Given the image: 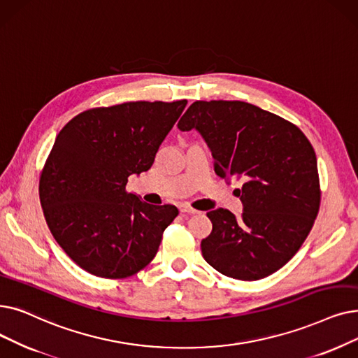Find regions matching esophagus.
Instances as JSON below:
<instances>
[{"label": "esophagus", "instance_id": "esophagus-1", "mask_svg": "<svg viewBox=\"0 0 358 358\" xmlns=\"http://www.w3.org/2000/svg\"><path fill=\"white\" fill-rule=\"evenodd\" d=\"M180 212H181V213H187V215H196V213H199V210H196V209H193V208H190V206H187V205H181V206H180Z\"/></svg>", "mask_w": 358, "mask_h": 358}]
</instances>
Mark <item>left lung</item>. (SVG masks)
Listing matches in <instances>:
<instances>
[{
    "mask_svg": "<svg viewBox=\"0 0 358 358\" xmlns=\"http://www.w3.org/2000/svg\"><path fill=\"white\" fill-rule=\"evenodd\" d=\"M196 130L213 157L216 176L241 180V216L208 212L212 232L201 255L212 268L241 281L281 269L299 252L319 212L313 146L287 120L243 101H196L178 121Z\"/></svg>",
    "mask_w": 358,
    "mask_h": 358,
    "instance_id": "left-lung-1",
    "label": "left lung"
}]
</instances>
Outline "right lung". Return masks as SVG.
Wrapping results in <instances>:
<instances>
[{
	"label": "right lung",
	"mask_w": 358,
	"mask_h": 358,
	"mask_svg": "<svg viewBox=\"0 0 358 358\" xmlns=\"http://www.w3.org/2000/svg\"><path fill=\"white\" fill-rule=\"evenodd\" d=\"M187 101L126 102L69 121L55 138L39 181L54 238L86 272L127 278L155 257L173 205L127 193L129 177L148 171Z\"/></svg>",
	"instance_id": "right-lung-1"
}]
</instances>
